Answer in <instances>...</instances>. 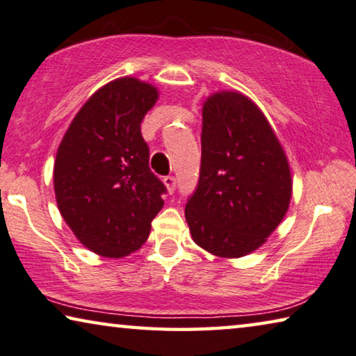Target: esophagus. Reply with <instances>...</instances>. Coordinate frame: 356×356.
Here are the masks:
<instances>
[{
  "label": "esophagus",
  "instance_id": "esophagus-1",
  "mask_svg": "<svg viewBox=\"0 0 356 356\" xmlns=\"http://www.w3.org/2000/svg\"><path fill=\"white\" fill-rule=\"evenodd\" d=\"M164 184H165V188L168 191V194H173L175 188H177V178H175V177H165L164 178Z\"/></svg>",
  "mask_w": 356,
  "mask_h": 356
}]
</instances>
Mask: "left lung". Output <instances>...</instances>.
I'll list each match as a JSON object with an SVG mask.
<instances>
[{
    "instance_id": "left-lung-1",
    "label": "left lung",
    "mask_w": 356,
    "mask_h": 356,
    "mask_svg": "<svg viewBox=\"0 0 356 356\" xmlns=\"http://www.w3.org/2000/svg\"><path fill=\"white\" fill-rule=\"evenodd\" d=\"M287 154L252 99L220 90L202 107V167L186 205L192 240L220 259H240L266 243L292 200Z\"/></svg>"
}]
</instances>
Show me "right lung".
Listing matches in <instances>:
<instances>
[{
    "label": "right lung",
    "mask_w": 356,
    "mask_h": 356,
    "mask_svg": "<svg viewBox=\"0 0 356 356\" xmlns=\"http://www.w3.org/2000/svg\"><path fill=\"white\" fill-rule=\"evenodd\" d=\"M157 86L120 77L92 92L56 151V205L75 238L101 257L121 259L147 241L165 188L149 170L140 123Z\"/></svg>",
    "instance_id": "obj_1"
}]
</instances>
